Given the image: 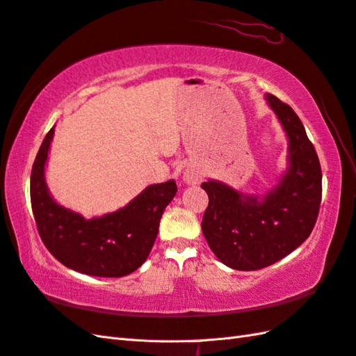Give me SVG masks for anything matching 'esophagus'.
<instances>
[{"instance_id": "1", "label": "esophagus", "mask_w": 356, "mask_h": 356, "mask_svg": "<svg viewBox=\"0 0 356 356\" xmlns=\"http://www.w3.org/2000/svg\"><path fill=\"white\" fill-rule=\"evenodd\" d=\"M197 180H198L197 175H188V181H193V184H195Z\"/></svg>"}]
</instances>
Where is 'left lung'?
<instances>
[{"label": "left lung", "instance_id": "obj_1", "mask_svg": "<svg viewBox=\"0 0 356 356\" xmlns=\"http://www.w3.org/2000/svg\"><path fill=\"white\" fill-rule=\"evenodd\" d=\"M267 102L288 135L290 167L262 200L216 180L203 181L209 197L202 230L211 250L227 267L261 270L285 258L307 239L318 217L321 167L297 113L277 97Z\"/></svg>", "mask_w": 356, "mask_h": 356}]
</instances>
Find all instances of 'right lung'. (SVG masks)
<instances>
[{
    "mask_svg": "<svg viewBox=\"0 0 356 356\" xmlns=\"http://www.w3.org/2000/svg\"><path fill=\"white\" fill-rule=\"evenodd\" d=\"M54 127L31 168L30 198L38 232L48 252L65 267L89 276L121 277L139 268L158 236L161 217L177 193L175 180L150 185L126 208L85 220L49 195L44 168Z\"/></svg>",
    "mask_w": 356,
    "mask_h": 356,
    "instance_id": "obj_1",
    "label": "right lung"
}]
</instances>
